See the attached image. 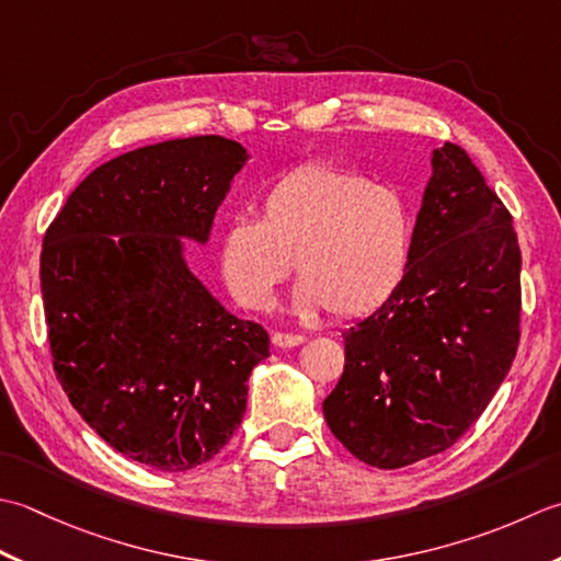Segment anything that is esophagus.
<instances>
[{
    "label": "esophagus",
    "instance_id": "obj_1",
    "mask_svg": "<svg viewBox=\"0 0 561 561\" xmlns=\"http://www.w3.org/2000/svg\"><path fill=\"white\" fill-rule=\"evenodd\" d=\"M271 341H273V346H278V348H295V346L302 344L305 336L302 334H285V331H276V334L271 336Z\"/></svg>",
    "mask_w": 561,
    "mask_h": 561
}]
</instances>
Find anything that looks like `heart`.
<instances>
[{
  "label": "heart",
  "mask_w": 561,
  "mask_h": 561,
  "mask_svg": "<svg viewBox=\"0 0 561 561\" xmlns=\"http://www.w3.org/2000/svg\"><path fill=\"white\" fill-rule=\"evenodd\" d=\"M411 213L390 186L356 171L305 164L280 176L256 217H234L220 239V268L239 305L268 312L295 271L297 314L356 319L390 300L411 251Z\"/></svg>",
  "instance_id": "1"
}]
</instances>
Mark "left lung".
I'll return each mask as SVG.
<instances>
[{"label":"left lung","mask_w":561,"mask_h":561,"mask_svg":"<svg viewBox=\"0 0 561 561\" xmlns=\"http://www.w3.org/2000/svg\"><path fill=\"white\" fill-rule=\"evenodd\" d=\"M390 300L346 329V365L324 399L358 460L397 470L448 450L504 382L520 339L513 217L470 154L445 142Z\"/></svg>","instance_id":"1"}]
</instances>
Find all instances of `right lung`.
<instances>
[{"label": "right lung", "mask_w": 561, "mask_h": 561, "mask_svg": "<svg viewBox=\"0 0 561 561\" xmlns=\"http://www.w3.org/2000/svg\"><path fill=\"white\" fill-rule=\"evenodd\" d=\"M244 162L220 135L125 152L91 171L43 237L57 380L113 450L154 470L186 472L220 453L268 358L266 329L227 312L181 244L208 242Z\"/></svg>", "instance_id": "add662e5"}]
</instances>
